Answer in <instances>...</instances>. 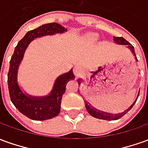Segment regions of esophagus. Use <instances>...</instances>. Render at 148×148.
<instances>
[{"label": "esophagus", "instance_id": "1", "mask_svg": "<svg viewBox=\"0 0 148 148\" xmlns=\"http://www.w3.org/2000/svg\"><path fill=\"white\" fill-rule=\"evenodd\" d=\"M73 72L75 76H77L78 74L81 73V68L79 66H74V70H73Z\"/></svg>", "mask_w": 148, "mask_h": 148}]
</instances>
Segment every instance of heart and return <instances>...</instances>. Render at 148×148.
I'll list each match as a JSON object with an SVG mask.
<instances>
[{
	"instance_id": "1",
	"label": "heart",
	"mask_w": 148,
	"mask_h": 148,
	"mask_svg": "<svg viewBox=\"0 0 148 148\" xmlns=\"http://www.w3.org/2000/svg\"><path fill=\"white\" fill-rule=\"evenodd\" d=\"M91 37H93V36H91Z\"/></svg>"
}]
</instances>
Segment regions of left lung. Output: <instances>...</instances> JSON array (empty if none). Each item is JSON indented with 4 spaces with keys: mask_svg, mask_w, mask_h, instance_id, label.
I'll list each match as a JSON object with an SVG mask.
<instances>
[{
    "mask_svg": "<svg viewBox=\"0 0 148 148\" xmlns=\"http://www.w3.org/2000/svg\"><path fill=\"white\" fill-rule=\"evenodd\" d=\"M114 42H115V43H117L119 45H126L127 47H128L129 49L132 50V53L135 55V59L137 60V58L135 56V49H134V46L131 44V43H129V42L127 41V40H125L124 38H122V37H114ZM77 82H78V85L81 84V82L82 79L80 78H78L77 80ZM139 95V91L138 93V95H137V98L135 100V102L132 103V105L128 109H127L126 110H124L123 112H122V113L119 114H110V113H107V112H105V111H102V110H97L96 108L95 107H93L91 106L90 104L86 103V101L85 102V106H86V110L88 111V113L93 116V117L96 118V119H103V120H109V121H112V120H116V119H120L121 117H123V115H124L125 114L127 113L129 110H131L132 108V106H134V104L136 102V100L138 99V97Z\"/></svg>",
    "mask_w": 148,
    "mask_h": 148,
    "instance_id": "left-lung-1",
    "label": "left lung"
}]
</instances>
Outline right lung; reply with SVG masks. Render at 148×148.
<instances>
[{"mask_svg": "<svg viewBox=\"0 0 148 148\" xmlns=\"http://www.w3.org/2000/svg\"><path fill=\"white\" fill-rule=\"evenodd\" d=\"M60 24L49 23L42 25L35 29L30 30L25 35L14 49L9 62L8 73V87L12 103L21 113L30 119L37 121L46 120L57 116L61 110L62 95L66 92V84L70 80L74 79L73 69L68 73L57 77L49 95L42 97H34L25 94L17 83V71L24 53L29 44L34 39L46 35L62 34L66 32Z\"/></svg>", "mask_w": 148, "mask_h": 148, "instance_id": "right-lung-1", "label": "right lung"}]
</instances>
